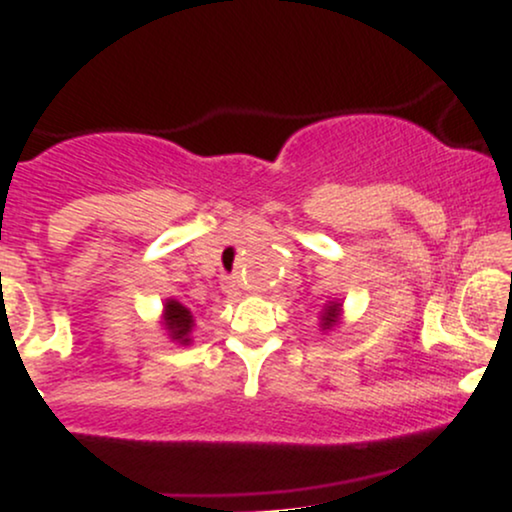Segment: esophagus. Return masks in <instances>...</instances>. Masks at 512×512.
<instances>
[{
	"mask_svg": "<svg viewBox=\"0 0 512 512\" xmlns=\"http://www.w3.org/2000/svg\"><path fill=\"white\" fill-rule=\"evenodd\" d=\"M225 290H227V294H237V290H239L237 280H227L225 282Z\"/></svg>",
	"mask_w": 512,
	"mask_h": 512,
	"instance_id": "esophagus-1",
	"label": "esophagus"
}]
</instances>
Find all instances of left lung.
<instances>
[{
	"label": "left lung",
	"instance_id": "8db88e82",
	"mask_svg": "<svg viewBox=\"0 0 512 512\" xmlns=\"http://www.w3.org/2000/svg\"><path fill=\"white\" fill-rule=\"evenodd\" d=\"M340 311H342V304H340V302H328V304H326V309H323V314H321V326H323V330L333 328L335 323H338Z\"/></svg>",
	"mask_w": 512,
	"mask_h": 512
}]
</instances>
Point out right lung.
<instances>
[{
    "label": "right lung",
    "instance_id": "add662e5",
    "mask_svg": "<svg viewBox=\"0 0 512 512\" xmlns=\"http://www.w3.org/2000/svg\"><path fill=\"white\" fill-rule=\"evenodd\" d=\"M162 321H165V330L167 335H170V340L179 342V345H189V333L191 328H194V316H191V311L186 309L184 304H179L177 299H167Z\"/></svg>",
    "mask_w": 512,
    "mask_h": 512
}]
</instances>
